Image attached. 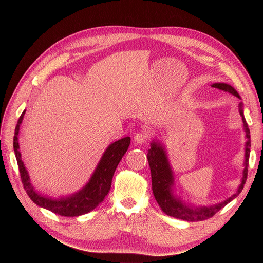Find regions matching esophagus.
Returning <instances> with one entry per match:
<instances>
[{"instance_id": "34e87169", "label": "esophagus", "mask_w": 263, "mask_h": 263, "mask_svg": "<svg viewBox=\"0 0 263 263\" xmlns=\"http://www.w3.org/2000/svg\"><path fill=\"white\" fill-rule=\"evenodd\" d=\"M147 139H148V135H147L146 132H137V133L134 134V137H133L134 143L140 144V145L146 143Z\"/></svg>"}]
</instances>
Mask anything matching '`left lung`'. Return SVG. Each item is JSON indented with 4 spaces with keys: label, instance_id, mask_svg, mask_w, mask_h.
Here are the masks:
<instances>
[{
    "label": "left lung",
    "instance_id": "8db88e82",
    "mask_svg": "<svg viewBox=\"0 0 263 263\" xmlns=\"http://www.w3.org/2000/svg\"><path fill=\"white\" fill-rule=\"evenodd\" d=\"M212 87L222 89L227 91L234 97H237L241 100V97L238 91L234 89L231 85L226 83H213ZM240 115L243 121V129L245 132V154H244V163H243V172L241 183L238 186L237 191L234 192L230 197L225 199L224 201L217 202L211 205H194L192 203L185 202L183 198L176 194L175 190V177L173 167L170 163L166 148L164 144L158 140H153L150 143V149H148L147 159L151 172V181H153V192L155 198L160 205L161 210L170 216L187 220V222H197V220H204L206 218L212 217L216 212L229 203L231 200L236 198L244 187L246 178H247V167L248 160H250L251 153V134L248 129L247 122L244 117L243 112V103L239 104Z\"/></svg>",
    "mask_w": 263,
    "mask_h": 263
}]
</instances>
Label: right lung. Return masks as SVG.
<instances>
[{
	"instance_id": "obj_1",
	"label": "right lung",
	"mask_w": 263,
	"mask_h": 263,
	"mask_svg": "<svg viewBox=\"0 0 263 263\" xmlns=\"http://www.w3.org/2000/svg\"><path fill=\"white\" fill-rule=\"evenodd\" d=\"M24 114L25 109L21 114L16 126L15 136H13V151H15L21 180L27 195L40 208L47 209L62 216L74 217L92 211L103 201L104 197L109 192L117 165L130 146V136H126L119 141L112 143L105 149L88 182L81 190L70 195L54 198L40 194L34 189L31 183L30 175L27 173V170L25 168V165L21 159L18 136Z\"/></svg>"
}]
</instances>
